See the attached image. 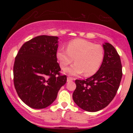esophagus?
<instances>
[{"instance_id":"obj_1","label":"esophagus","mask_w":133,"mask_h":133,"mask_svg":"<svg viewBox=\"0 0 133 133\" xmlns=\"http://www.w3.org/2000/svg\"><path fill=\"white\" fill-rule=\"evenodd\" d=\"M74 78H72V77H70V76H68V78H67V81L68 82H69V81H71L74 80Z\"/></svg>"}]
</instances>
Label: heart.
<instances>
[{
    "mask_svg": "<svg viewBox=\"0 0 133 133\" xmlns=\"http://www.w3.org/2000/svg\"><path fill=\"white\" fill-rule=\"evenodd\" d=\"M56 57L62 69L75 61V64L65 70L67 74L77 76L84 73L88 77L94 75L99 69L104 57V50L99 44L76 39L69 42L67 49L59 48Z\"/></svg>",
    "mask_w": 133,
    "mask_h": 133,
    "instance_id": "1",
    "label": "heart"
}]
</instances>
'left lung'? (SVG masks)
Returning <instances> with one entry per match:
<instances>
[{"instance_id": "left-lung-1", "label": "left lung", "mask_w": 133, "mask_h": 133, "mask_svg": "<svg viewBox=\"0 0 133 133\" xmlns=\"http://www.w3.org/2000/svg\"><path fill=\"white\" fill-rule=\"evenodd\" d=\"M104 57L99 69L85 79H76L73 100L79 108L89 112L98 111L113 99L119 89L123 72L119 55L112 45L105 43Z\"/></svg>"}]
</instances>
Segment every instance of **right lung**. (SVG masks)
<instances>
[{"label":"right lung","mask_w":133,"mask_h":133,"mask_svg":"<svg viewBox=\"0 0 133 133\" xmlns=\"http://www.w3.org/2000/svg\"><path fill=\"white\" fill-rule=\"evenodd\" d=\"M56 36H39L22 45L15 58L14 84L21 99L34 109L51 105L67 81L56 57Z\"/></svg>","instance_id":"right-lung-1"}]
</instances>
